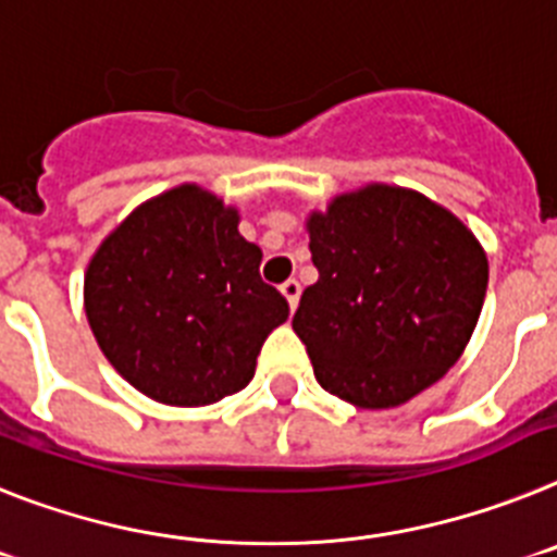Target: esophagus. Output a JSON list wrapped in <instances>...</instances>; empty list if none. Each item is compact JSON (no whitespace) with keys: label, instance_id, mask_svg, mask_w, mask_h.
<instances>
[{"label":"esophagus","instance_id":"esophagus-1","mask_svg":"<svg viewBox=\"0 0 557 557\" xmlns=\"http://www.w3.org/2000/svg\"><path fill=\"white\" fill-rule=\"evenodd\" d=\"M280 292H283V297L288 299V306H292V308H297V302H299V294H302V288H299V283H297V280H285V283L280 285Z\"/></svg>","mask_w":557,"mask_h":557}]
</instances>
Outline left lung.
Here are the masks:
<instances>
[{"instance_id":"left-lung-1","label":"left lung","mask_w":557,"mask_h":557,"mask_svg":"<svg viewBox=\"0 0 557 557\" xmlns=\"http://www.w3.org/2000/svg\"><path fill=\"white\" fill-rule=\"evenodd\" d=\"M319 280L294 313L313 375L359 409H393L466 350L487 292L480 240L446 207L367 185L308 215Z\"/></svg>"}]
</instances>
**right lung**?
<instances>
[{"mask_svg":"<svg viewBox=\"0 0 557 557\" xmlns=\"http://www.w3.org/2000/svg\"><path fill=\"white\" fill-rule=\"evenodd\" d=\"M238 210L198 185L139 205L89 260L84 306L111 367L168 406L240 393L265 336L288 319L260 280V246Z\"/></svg>","mask_w":557,"mask_h":557,"instance_id":"add662e5","label":"right lung"}]
</instances>
